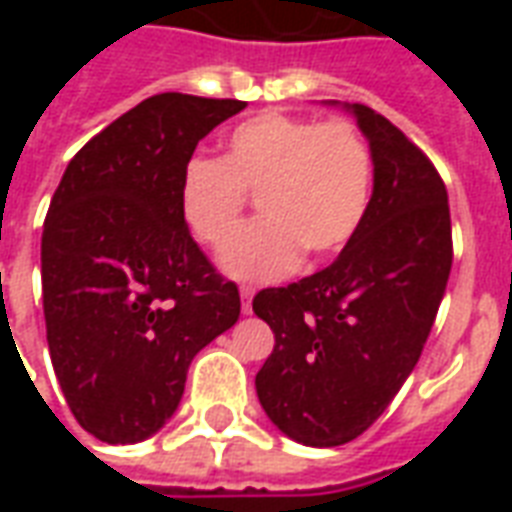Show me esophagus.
Instances as JSON below:
<instances>
[{
	"label": "esophagus",
	"mask_w": 512,
	"mask_h": 512,
	"mask_svg": "<svg viewBox=\"0 0 512 512\" xmlns=\"http://www.w3.org/2000/svg\"><path fill=\"white\" fill-rule=\"evenodd\" d=\"M252 296H255V288H249V285H241V310H244V315H249L252 312Z\"/></svg>",
	"instance_id": "34e87169"
}]
</instances>
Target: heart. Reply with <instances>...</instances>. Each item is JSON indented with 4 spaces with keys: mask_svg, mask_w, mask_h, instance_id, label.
Returning a JSON list of instances; mask_svg holds the SVG:
<instances>
[{
    "mask_svg": "<svg viewBox=\"0 0 512 512\" xmlns=\"http://www.w3.org/2000/svg\"><path fill=\"white\" fill-rule=\"evenodd\" d=\"M373 189V156L348 120L318 123L260 112L235 123L222 156L191 158L178 205L191 235L222 246L255 193L261 219L224 246L222 268L235 279H277L301 263L329 260L359 233Z\"/></svg>",
    "mask_w": 512,
    "mask_h": 512,
    "instance_id": "1",
    "label": "heart"
}]
</instances>
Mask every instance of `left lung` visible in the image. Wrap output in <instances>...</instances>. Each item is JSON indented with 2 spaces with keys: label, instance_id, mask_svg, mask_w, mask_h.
I'll list each match as a JSON object with an SVG mask.
<instances>
[{
  "label": "left lung",
  "instance_id": "left-lung-1",
  "mask_svg": "<svg viewBox=\"0 0 512 512\" xmlns=\"http://www.w3.org/2000/svg\"><path fill=\"white\" fill-rule=\"evenodd\" d=\"M373 197L332 266L260 290L274 351L255 376L268 419L307 447H340L376 422L419 362L452 268L447 189L430 158L365 104Z\"/></svg>",
  "mask_w": 512,
  "mask_h": 512
}]
</instances>
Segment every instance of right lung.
Returning <instances> with one entry per match:
<instances>
[{
    "label": "right lung",
    "mask_w": 512,
    "mask_h": 512,
    "mask_svg": "<svg viewBox=\"0 0 512 512\" xmlns=\"http://www.w3.org/2000/svg\"><path fill=\"white\" fill-rule=\"evenodd\" d=\"M244 101L161 93L71 158L40 241L46 340L87 433L136 444L164 428L205 345L241 315L180 216L183 167Z\"/></svg>",
    "instance_id": "obj_1"
}]
</instances>
